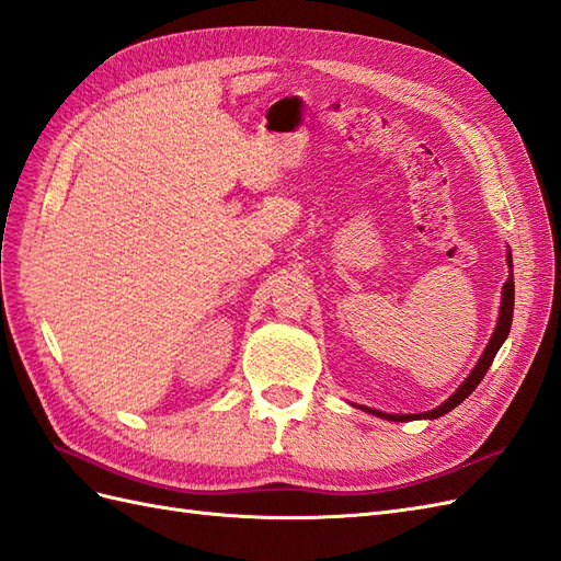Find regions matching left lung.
Returning a JSON list of instances; mask_svg holds the SVG:
<instances>
[{
  "mask_svg": "<svg viewBox=\"0 0 561 561\" xmlns=\"http://www.w3.org/2000/svg\"><path fill=\"white\" fill-rule=\"evenodd\" d=\"M507 265H510V277L505 282V286H502V298H500V314H497V324H495V332L491 336V341H488L485 351L481 353L479 363L473 365V369L469 371V377L459 383V389L445 400V403H440L438 408L428 410V412H417V414H391V412H381V410H371V408H365V405H355L360 408L369 414H375V417H381V420H389V422H412V420H438L443 417V414H448L450 410H455L462 400L477 389V386L481 383V379L485 377L488 367H491L493 357L497 355L500 346L505 343L507 334H510V327H512V312H514V272H512V253L507 251Z\"/></svg>",
  "mask_w": 561,
  "mask_h": 561,
  "instance_id": "1",
  "label": "left lung"
}]
</instances>
